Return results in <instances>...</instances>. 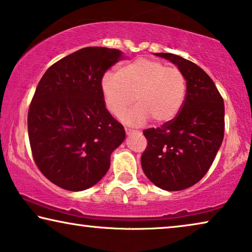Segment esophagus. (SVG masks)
I'll return each instance as SVG.
<instances>
[{"instance_id":"1","label":"esophagus","mask_w":252,"mask_h":252,"mask_svg":"<svg viewBox=\"0 0 252 252\" xmlns=\"http://www.w3.org/2000/svg\"><path fill=\"white\" fill-rule=\"evenodd\" d=\"M139 132H140L139 130H133V129H130V127H126V133L127 136H130V134L132 133H139Z\"/></svg>"}]
</instances>
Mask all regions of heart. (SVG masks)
Returning a JSON list of instances; mask_svg holds the SVG:
<instances>
[{
    "mask_svg": "<svg viewBox=\"0 0 252 252\" xmlns=\"http://www.w3.org/2000/svg\"><path fill=\"white\" fill-rule=\"evenodd\" d=\"M105 106L112 115L121 118L133 102L137 106L125 120L129 125H142L153 119L165 123L179 114L187 95V79L178 66L150 59H137L123 65L115 76L102 80Z\"/></svg>",
    "mask_w": 252,
    "mask_h": 252,
    "instance_id": "1",
    "label": "heart"
}]
</instances>
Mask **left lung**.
Returning a JSON list of instances; mask_svg holds the SVG:
<instances>
[{"label": "left lung", "mask_w": 252, "mask_h": 252, "mask_svg": "<svg viewBox=\"0 0 252 252\" xmlns=\"http://www.w3.org/2000/svg\"><path fill=\"white\" fill-rule=\"evenodd\" d=\"M156 55L170 60L185 73L187 95L173 120L144 130L147 147L141 166L155 186L179 191L200 181L215 159L224 138V102L201 67L172 53Z\"/></svg>", "instance_id": "8db88e82"}]
</instances>
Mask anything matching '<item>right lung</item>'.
<instances>
[{
    "instance_id": "right-lung-1",
    "label": "right lung",
    "mask_w": 252,
    "mask_h": 252,
    "mask_svg": "<svg viewBox=\"0 0 252 252\" xmlns=\"http://www.w3.org/2000/svg\"><path fill=\"white\" fill-rule=\"evenodd\" d=\"M121 58L115 48H81L51 65L38 82L28 111L30 148L39 171L62 189L96 185L125 140V127L102 94L105 72Z\"/></svg>"
}]
</instances>
